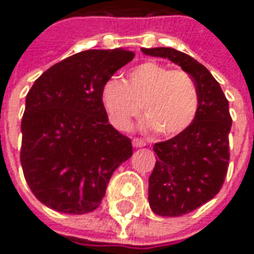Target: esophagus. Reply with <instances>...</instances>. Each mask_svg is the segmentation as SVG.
I'll return each instance as SVG.
<instances>
[{
	"label": "esophagus",
	"mask_w": 254,
	"mask_h": 254,
	"mask_svg": "<svg viewBox=\"0 0 254 254\" xmlns=\"http://www.w3.org/2000/svg\"><path fill=\"white\" fill-rule=\"evenodd\" d=\"M132 145L138 148V147L147 145V142H145V140H142V138H132Z\"/></svg>",
	"instance_id": "obj_1"
}]
</instances>
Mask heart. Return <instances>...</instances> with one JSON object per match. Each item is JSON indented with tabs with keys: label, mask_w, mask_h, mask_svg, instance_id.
I'll return each instance as SVG.
<instances>
[{
	"label": "heart",
	"mask_w": 254,
	"mask_h": 254,
	"mask_svg": "<svg viewBox=\"0 0 254 254\" xmlns=\"http://www.w3.org/2000/svg\"><path fill=\"white\" fill-rule=\"evenodd\" d=\"M102 104L114 127L127 130L144 109L147 126L161 135L190 127L199 109V93L190 73L147 61L128 70L127 79H109Z\"/></svg>",
	"instance_id": "obj_1"
}]
</instances>
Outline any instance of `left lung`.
Returning <instances> with one entry per match:
<instances>
[{"label":"left lung","mask_w":254,"mask_h":254,"mask_svg":"<svg viewBox=\"0 0 254 254\" xmlns=\"http://www.w3.org/2000/svg\"><path fill=\"white\" fill-rule=\"evenodd\" d=\"M141 51L180 64L199 93V109L190 127L152 147L158 160L150 175V206L160 216H181L215 198L225 182L230 158L229 102L209 70L190 55L172 48Z\"/></svg>","instance_id":"1"}]
</instances>
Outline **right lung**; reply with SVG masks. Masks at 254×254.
Returning <instances> with one entry per match:
<instances>
[{"mask_svg":"<svg viewBox=\"0 0 254 254\" xmlns=\"http://www.w3.org/2000/svg\"><path fill=\"white\" fill-rule=\"evenodd\" d=\"M134 52L90 49L41 74L26 94L21 165L32 193L51 209L83 215L102 203L131 140L109 123L102 87Z\"/></svg>","mask_w":254,"mask_h":254,"instance_id":"add662e5","label":"right lung"}]
</instances>
